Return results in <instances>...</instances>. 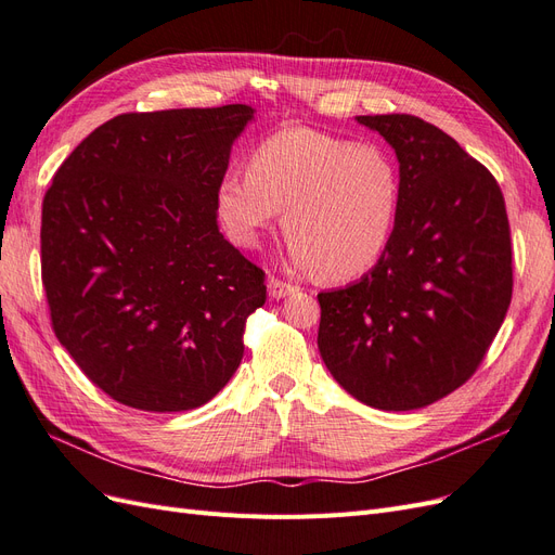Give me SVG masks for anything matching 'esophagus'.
<instances>
[{
  "mask_svg": "<svg viewBox=\"0 0 555 555\" xmlns=\"http://www.w3.org/2000/svg\"><path fill=\"white\" fill-rule=\"evenodd\" d=\"M294 292H296V287H294V284H289V282H282V280H278V278L268 280V296L275 298V300H280V298H284V296H289V294H294Z\"/></svg>",
  "mask_w": 555,
  "mask_h": 555,
  "instance_id": "34e87169",
  "label": "esophagus"
}]
</instances>
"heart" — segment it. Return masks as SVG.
I'll list each match as a JSON object with an SVG mask.
<instances>
[{
	"label": "heart",
	"instance_id": "b5f03b06",
	"mask_svg": "<svg viewBox=\"0 0 555 555\" xmlns=\"http://www.w3.org/2000/svg\"><path fill=\"white\" fill-rule=\"evenodd\" d=\"M398 206L400 176L386 150L310 127L266 139L247 173H229L217 188V215L233 241L259 245L284 210L294 263L324 280L373 268L391 243Z\"/></svg>",
	"mask_w": 555,
	"mask_h": 555
}]
</instances>
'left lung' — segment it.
<instances>
[{
  "label": "left lung",
  "mask_w": 555,
  "mask_h": 555,
  "mask_svg": "<svg viewBox=\"0 0 555 555\" xmlns=\"http://www.w3.org/2000/svg\"><path fill=\"white\" fill-rule=\"evenodd\" d=\"M393 147L400 206L359 282L322 292L319 354L365 405L408 412L475 375L512 304L505 198L486 166L414 115H359Z\"/></svg>",
  "instance_id": "obj_1"
}]
</instances>
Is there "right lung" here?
Returning <instances> with one entry per match:
<instances>
[{"mask_svg":"<svg viewBox=\"0 0 555 555\" xmlns=\"http://www.w3.org/2000/svg\"><path fill=\"white\" fill-rule=\"evenodd\" d=\"M255 108L125 113L96 127L43 196L53 331L127 408L184 412L224 389L263 271L217 227V188Z\"/></svg>","mask_w":555,"mask_h":555,"instance_id":"right-lung-1","label":"right lung"}]
</instances>
